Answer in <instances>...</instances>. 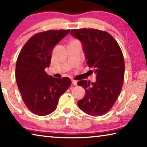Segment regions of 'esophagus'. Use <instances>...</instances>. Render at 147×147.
Masks as SVG:
<instances>
[{
  "label": "esophagus",
  "mask_w": 147,
  "mask_h": 147,
  "mask_svg": "<svg viewBox=\"0 0 147 147\" xmlns=\"http://www.w3.org/2000/svg\"><path fill=\"white\" fill-rule=\"evenodd\" d=\"M71 83H72V84H73L74 85H75V86L78 85V82H77V81H76V80H72L71 81Z\"/></svg>",
  "instance_id": "obj_1"
}]
</instances>
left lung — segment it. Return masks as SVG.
<instances>
[{
	"label": "left lung",
	"instance_id": "8db88e82",
	"mask_svg": "<svg viewBox=\"0 0 147 147\" xmlns=\"http://www.w3.org/2000/svg\"><path fill=\"white\" fill-rule=\"evenodd\" d=\"M70 33L82 43L88 66L96 74L95 83L78 82L86 92L78 105L86 114L102 116L111 109L121 92L125 71L123 54L117 41L105 31L84 28L71 29Z\"/></svg>",
	"mask_w": 147,
	"mask_h": 147
}]
</instances>
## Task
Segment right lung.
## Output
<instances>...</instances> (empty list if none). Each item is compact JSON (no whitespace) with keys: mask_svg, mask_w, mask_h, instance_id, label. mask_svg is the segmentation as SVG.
Here are the masks:
<instances>
[{"mask_svg":"<svg viewBox=\"0 0 147 147\" xmlns=\"http://www.w3.org/2000/svg\"><path fill=\"white\" fill-rule=\"evenodd\" d=\"M70 30H49L33 35L21 49L16 66V79L28 110L39 116L57 109L59 98L71 85L70 79L55 78L45 71L52 51Z\"/></svg>","mask_w":147,"mask_h":147,"instance_id":"1","label":"right lung"}]
</instances>
